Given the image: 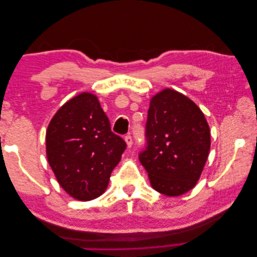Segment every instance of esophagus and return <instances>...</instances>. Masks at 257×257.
Returning <instances> with one entry per match:
<instances>
[{
    "label": "esophagus",
    "instance_id": "obj_1",
    "mask_svg": "<svg viewBox=\"0 0 257 257\" xmlns=\"http://www.w3.org/2000/svg\"><path fill=\"white\" fill-rule=\"evenodd\" d=\"M124 141H125L128 148H131L132 145H133V138H132L131 135H126L125 137H124Z\"/></svg>",
    "mask_w": 257,
    "mask_h": 257
}]
</instances>
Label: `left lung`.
Instances as JSON below:
<instances>
[{"label":"left lung","instance_id":"1","mask_svg":"<svg viewBox=\"0 0 257 257\" xmlns=\"http://www.w3.org/2000/svg\"><path fill=\"white\" fill-rule=\"evenodd\" d=\"M145 136L139 161L152 188L167 196L193 189L210 150L209 125L198 106L175 90H163L151 98Z\"/></svg>","mask_w":257,"mask_h":257}]
</instances>
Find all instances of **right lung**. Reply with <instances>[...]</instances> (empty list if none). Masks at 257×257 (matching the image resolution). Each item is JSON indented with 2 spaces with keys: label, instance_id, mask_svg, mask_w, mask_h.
Returning <instances> with one entry per match:
<instances>
[{
  "label": "right lung",
  "instance_id": "add662e5",
  "mask_svg": "<svg viewBox=\"0 0 257 257\" xmlns=\"http://www.w3.org/2000/svg\"><path fill=\"white\" fill-rule=\"evenodd\" d=\"M125 149V142L111 132L91 93H81L62 106L46 133L49 165L62 188L78 200L102 195Z\"/></svg>",
  "mask_w": 257,
  "mask_h": 257
}]
</instances>
